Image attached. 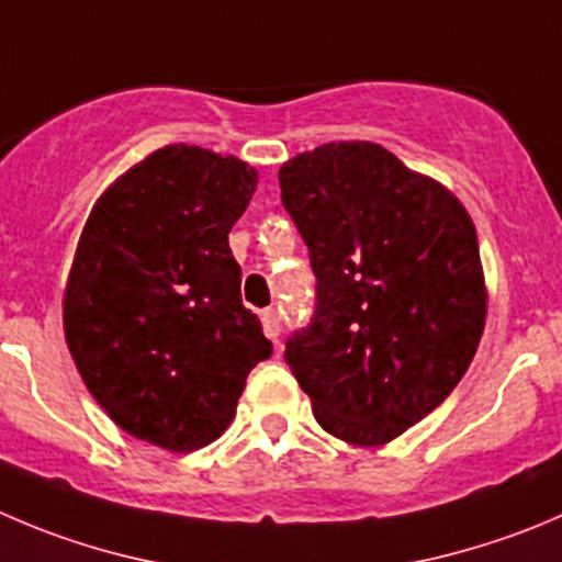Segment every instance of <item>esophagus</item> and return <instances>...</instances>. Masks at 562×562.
I'll return each mask as SVG.
<instances>
[{
    "label": "esophagus",
    "mask_w": 562,
    "mask_h": 562,
    "mask_svg": "<svg viewBox=\"0 0 562 562\" xmlns=\"http://www.w3.org/2000/svg\"><path fill=\"white\" fill-rule=\"evenodd\" d=\"M261 325H265V334L278 345V336H281V317H278L276 308H265V312H261Z\"/></svg>",
    "instance_id": "34e87169"
}]
</instances>
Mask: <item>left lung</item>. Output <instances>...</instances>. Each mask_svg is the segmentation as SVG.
I'll list each match as a JSON object with an SVG mask.
<instances>
[{"mask_svg": "<svg viewBox=\"0 0 562 562\" xmlns=\"http://www.w3.org/2000/svg\"><path fill=\"white\" fill-rule=\"evenodd\" d=\"M278 184L317 278L286 364L323 430L386 445L450 397L477 352L485 284L472 217L375 143L297 154Z\"/></svg>", "mask_w": 562, "mask_h": 562, "instance_id": "1", "label": "left lung"}]
</instances>
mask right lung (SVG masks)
Wrapping results in <instances>:
<instances>
[{"label": "right lung", "mask_w": 562, "mask_h": 562, "mask_svg": "<svg viewBox=\"0 0 562 562\" xmlns=\"http://www.w3.org/2000/svg\"><path fill=\"white\" fill-rule=\"evenodd\" d=\"M256 170L165 146L95 201L68 276L63 325L85 386L135 438L212 445L272 345L239 295L228 232Z\"/></svg>", "instance_id": "1"}]
</instances>
